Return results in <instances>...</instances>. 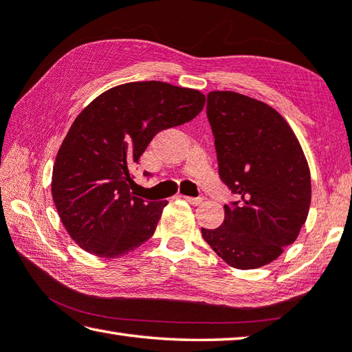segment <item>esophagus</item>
Segmentation results:
<instances>
[{
  "label": "esophagus",
  "instance_id": "34e87169",
  "mask_svg": "<svg viewBox=\"0 0 352 352\" xmlns=\"http://www.w3.org/2000/svg\"><path fill=\"white\" fill-rule=\"evenodd\" d=\"M183 198L190 204H199V203H203V199H204V197H183Z\"/></svg>",
  "mask_w": 352,
  "mask_h": 352
}]
</instances>
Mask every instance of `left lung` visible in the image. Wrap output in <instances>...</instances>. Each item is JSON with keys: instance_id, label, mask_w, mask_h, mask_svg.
I'll list each match as a JSON object with an SVG mask.
<instances>
[{"instance_id": "left-lung-1", "label": "left lung", "mask_w": 352, "mask_h": 352, "mask_svg": "<svg viewBox=\"0 0 352 352\" xmlns=\"http://www.w3.org/2000/svg\"><path fill=\"white\" fill-rule=\"evenodd\" d=\"M218 172L239 197L224 206V223L201 229L230 267L252 270L279 258L305 224L311 178L298 137L276 109L235 91L208 94Z\"/></svg>"}]
</instances>
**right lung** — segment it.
<instances>
[{
	"mask_svg": "<svg viewBox=\"0 0 352 352\" xmlns=\"http://www.w3.org/2000/svg\"><path fill=\"white\" fill-rule=\"evenodd\" d=\"M204 102L197 89L148 80L109 88L82 109L52 175L60 221L80 249L113 259L154 235L168 201L131 194V169L157 133L192 120Z\"/></svg>",
	"mask_w": 352,
	"mask_h": 352,
	"instance_id": "obj_1",
	"label": "right lung"
}]
</instances>
